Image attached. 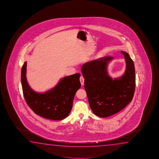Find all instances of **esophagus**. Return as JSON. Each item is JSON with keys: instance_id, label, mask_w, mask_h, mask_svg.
<instances>
[{"instance_id": "esophagus-1", "label": "esophagus", "mask_w": 159, "mask_h": 159, "mask_svg": "<svg viewBox=\"0 0 159 159\" xmlns=\"http://www.w3.org/2000/svg\"><path fill=\"white\" fill-rule=\"evenodd\" d=\"M80 81L81 82V85L83 86L84 85V77L82 75H81L80 78Z\"/></svg>"}]
</instances>
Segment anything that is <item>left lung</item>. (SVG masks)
I'll use <instances>...</instances> for the list:
<instances>
[{
    "instance_id": "obj_1",
    "label": "left lung",
    "mask_w": 159,
    "mask_h": 159,
    "mask_svg": "<svg viewBox=\"0 0 159 159\" xmlns=\"http://www.w3.org/2000/svg\"><path fill=\"white\" fill-rule=\"evenodd\" d=\"M121 53L125 59L126 70L120 77L112 78L108 72V65L113 59L112 57L87 62L81 68L90 107L100 117H107L119 112L134 97V63L127 53L121 51Z\"/></svg>"
}]
</instances>
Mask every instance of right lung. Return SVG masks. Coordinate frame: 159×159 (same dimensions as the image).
Here are the masks:
<instances>
[{"label":"right lung","instance_id":"right-lung-1","mask_svg":"<svg viewBox=\"0 0 159 159\" xmlns=\"http://www.w3.org/2000/svg\"><path fill=\"white\" fill-rule=\"evenodd\" d=\"M27 62L22 67L21 82L24 97L34 113L45 119L62 120L70 113L76 92L81 87L80 74L61 78L56 86L44 92H37L27 82Z\"/></svg>","mask_w":159,"mask_h":159}]
</instances>
